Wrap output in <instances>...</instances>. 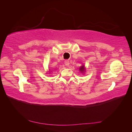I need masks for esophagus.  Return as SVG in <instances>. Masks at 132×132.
<instances>
[{
  "instance_id": "esophagus-1",
  "label": "esophagus",
  "mask_w": 132,
  "mask_h": 132,
  "mask_svg": "<svg viewBox=\"0 0 132 132\" xmlns=\"http://www.w3.org/2000/svg\"><path fill=\"white\" fill-rule=\"evenodd\" d=\"M64 63H65V65H67V66L69 65V62L68 60H65V62H64Z\"/></svg>"
}]
</instances>
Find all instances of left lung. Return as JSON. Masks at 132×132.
I'll list each match as a JSON object with an SVG mask.
<instances>
[{"label": "left lung", "instance_id": "obj_1", "mask_svg": "<svg viewBox=\"0 0 132 132\" xmlns=\"http://www.w3.org/2000/svg\"><path fill=\"white\" fill-rule=\"evenodd\" d=\"M84 68H84V66L82 65V66H81V68H80L79 69H80V70L81 71H83L84 70Z\"/></svg>", "mask_w": 132, "mask_h": 132}]
</instances>
